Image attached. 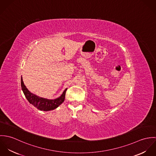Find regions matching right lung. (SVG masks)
<instances>
[{
    "label": "right lung",
    "mask_w": 156,
    "mask_h": 156,
    "mask_svg": "<svg viewBox=\"0 0 156 156\" xmlns=\"http://www.w3.org/2000/svg\"><path fill=\"white\" fill-rule=\"evenodd\" d=\"M21 86L23 92L28 101L38 110L43 111H50L54 110L56 109L59 105H61L65 100L66 92L67 89L64 90L59 97L53 100H49L47 98L40 97L30 92L24 85L22 77H21Z\"/></svg>",
    "instance_id": "obj_1"
}]
</instances>
